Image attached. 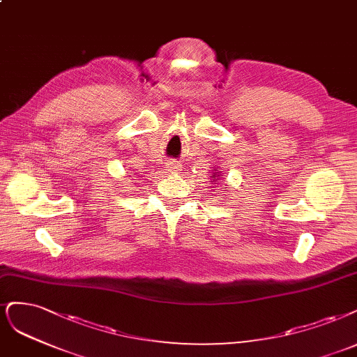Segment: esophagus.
<instances>
[{
  "mask_svg": "<svg viewBox=\"0 0 357 357\" xmlns=\"http://www.w3.org/2000/svg\"><path fill=\"white\" fill-rule=\"evenodd\" d=\"M165 168H167L168 173H177V171H178V168H180V167H178L176 162H168Z\"/></svg>",
  "mask_w": 357,
  "mask_h": 357,
  "instance_id": "34e87169",
  "label": "esophagus"
}]
</instances>
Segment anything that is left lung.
Here are the masks:
<instances>
[{
    "instance_id": "left-lung-1",
    "label": "left lung",
    "mask_w": 357,
    "mask_h": 357,
    "mask_svg": "<svg viewBox=\"0 0 357 357\" xmlns=\"http://www.w3.org/2000/svg\"><path fill=\"white\" fill-rule=\"evenodd\" d=\"M218 172V169L215 168L214 171H213V174H211V178H213V181H218L220 178H221V176H220V173H221V171H220V173L218 175L216 174V173Z\"/></svg>"
}]
</instances>
